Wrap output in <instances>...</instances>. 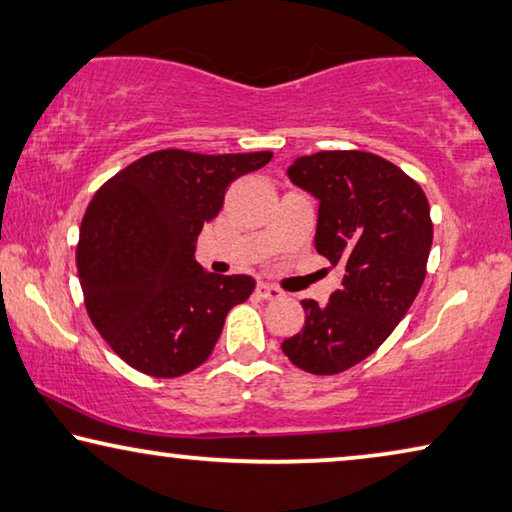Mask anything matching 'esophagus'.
I'll return each instance as SVG.
<instances>
[{
    "instance_id": "obj_1",
    "label": "esophagus",
    "mask_w": 512,
    "mask_h": 512,
    "mask_svg": "<svg viewBox=\"0 0 512 512\" xmlns=\"http://www.w3.org/2000/svg\"><path fill=\"white\" fill-rule=\"evenodd\" d=\"M256 293L261 295L263 300H279V298H284V291H281V288L272 286V284H263V281L256 286Z\"/></svg>"
}]
</instances>
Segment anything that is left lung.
Here are the masks:
<instances>
[{
    "label": "left lung",
    "instance_id": "8db88e82",
    "mask_svg": "<svg viewBox=\"0 0 512 512\" xmlns=\"http://www.w3.org/2000/svg\"><path fill=\"white\" fill-rule=\"evenodd\" d=\"M286 175L318 198L316 251L344 279L328 305L302 300L305 325L281 351L309 374H339L372 355L416 300L434 235L429 203L416 180L372 152H316Z\"/></svg>",
    "mask_w": 512,
    "mask_h": 512
}]
</instances>
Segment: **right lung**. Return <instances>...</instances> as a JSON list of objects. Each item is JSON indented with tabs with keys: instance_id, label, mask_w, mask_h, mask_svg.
I'll use <instances>...</instances> for the list:
<instances>
[{
	"instance_id": "obj_1",
	"label": "right lung",
	"mask_w": 512,
	"mask_h": 512,
	"mask_svg": "<svg viewBox=\"0 0 512 512\" xmlns=\"http://www.w3.org/2000/svg\"><path fill=\"white\" fill-rule=\"evenodd\" d=\"M272 152L159 150L110 177L87 205L76 247L94 328L138 372L175 379L210 358L226 314L254 291L247 274L196 263V240L228 184Z\"/></svg>"
}]
</instances>
